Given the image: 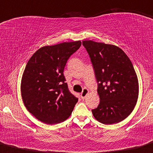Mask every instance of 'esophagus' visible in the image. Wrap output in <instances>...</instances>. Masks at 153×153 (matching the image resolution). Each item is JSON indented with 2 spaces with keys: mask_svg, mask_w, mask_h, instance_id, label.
Listing matches in <instances>:
<instances>
[{
  "mask_svg": "<svg viewBox=\"0 0 153 153\" xmlns=\"http://www.w3.org/2000/svg\"><path fill=\"white\" fill-rule=\"evenodd\" d=\"M88 94H89V90L86 89V88H83V91L81 93V97L82 99H84Z\"/></svg>",
  "mask_w": 153,
  "mask_h": 153,
  "instance_id": "obj_1",
  "label": "esophagus"
}]
</instances>
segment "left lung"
I'll use <instances>...</instances> for the list:
<instances>
[{
    "label": "left lung",
    "mask_w": 153,
    "mask_h": 153,
    "mask_svg": "<svg viewBox=\"0 0 153 153\" xmlns=\"http://www.w3.org/2000/svg\"><path fill=\"white\" fill-rule=\"evenodd\" d=\"M94 70L100 97L94 118L105 125L118 123L134 109L139 97V81L131 61L114 45L83 41Z\"/></svg>",
    "instance_id": "obj_1"
}]
</instances>
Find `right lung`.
<instances>
[{
	"instance_id": "obj_1",
	"label": "right lung",
	"mask_w": 153,
	"mask_h": 153,
	"mask_svg": "<svg viewBox=\"0 0 153 153\" xmlns=\"http://www.w3.org/2000/svg\"><path fill=\"white\" fill-rule=\"evenodd\" d=\"M81 42L42 47L30 58L21 80V95L27 110L48 125L60 123L71 115L78 99L70 92L64 70Z\"/></svg>"
}]
</instances>
